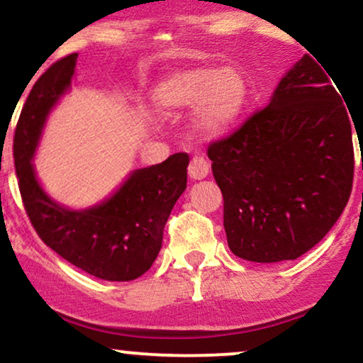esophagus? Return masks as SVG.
<instances>
[{"label":"esophagus","instance_id":"1","mask_svg":"<svg viewBox=\"0 0 363 363\" xmlns=\"http://www.w3.org/2000/svg\"><path fill=\"white\" fill-rule=\"evenodd\" d=\"M208 169H211V166H208L207 161L200 156H195L189 164V174L194 180H203L208 174Z\"/></svg>","mask_w":363,"mask_h":363}]
</instances>
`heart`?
<instances>
[{
	"instance_id": "obj_1",
	"label": "heart",
	"mask_w": 363,
	"mask_h": 363,
	"mask_svg": "<svg viewBox=\"0 0 363 363\" xmlns=\"http://www.w3.org/2000/svg\"><path fill=\"white\" fill-rule=\"evenodd\" d=\"M248 81L233 67L199 66L174 71L157 84L155 101L161 112L195 108L194 129L207 139L228 134L245 113Z\"/></svg>"
}]
</instances>
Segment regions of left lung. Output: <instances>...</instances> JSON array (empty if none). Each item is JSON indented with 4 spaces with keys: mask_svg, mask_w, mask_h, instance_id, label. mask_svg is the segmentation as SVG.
<instances>
[{
    "mask_svg": "<svg viewBox=\"0 0 363 363\" xmlns=\"http://www.w3.org/2000/svg\"><path fill=\"white\" fill-rule=\"evenodd\" d=\"M325 71L302 55L265 108L208 146L224 197L225 236L236 257L257 263L299 258L347 207L352 123Z\"/></svg>",
    "mask_w": 363,
    "mask_h": 363,
    "instance_id": "obj_1",
    "label": "left lung"
}]
</instances>
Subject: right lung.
I'll return each instance as SVG.
<instances>
[{
  "label": "right lung",
  "mask_w": 363,
  "mask_h": 363,
  "mask_svg": "<svg viewBox=\"0 0 363 363\" xmlns=\"http://www.w3.org/2000/svg\"><path fill=\"white\" fill-rule=\"evenodd\" d=\"M78 54L54 62L33 84L16 123L13 155L25 211L40 240L86 274L110 282L134 280L151 268L172 208L186 189L189 155L134 169L108 197L71 208L38 182L33 157L54 106L71 89Z\"/></svg>",
  "instance_id": "1"
}]
</instances>
